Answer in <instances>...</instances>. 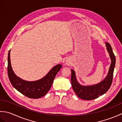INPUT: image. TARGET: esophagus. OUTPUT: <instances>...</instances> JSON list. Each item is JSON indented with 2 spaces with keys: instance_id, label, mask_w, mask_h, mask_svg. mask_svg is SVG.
I'll return each mask as SVG.
<instances>
[{
  "instance_id": "34e87169",
  "label": "esophagus",
  "mask_w": 122,
  "mask_h": 122,
  "mask_svg": "<svg viewBox=\"0 0 122 122\" xmlns=\"http://www.w3.org/2000/svg\"><path fill=\"white\" fill-rule=\"evenodd\" d=\"M70 63V62L69 61H66V65H68V66L69 65Z\"/></svg>"
}]
</instances>
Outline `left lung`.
Masks as SVG:
<instances>
[{"mask_svg": "<svg viewBox=\"0 0 122 122\" xmlns=\"http://www.w3.org/2000/svg\"><path fill=\"white\" fill-rule=\"evenodd\" d=\"M105 44L107 50L109 53L111 63L107 76L102 81L98 84L89 86L82 85L77 82L74 71L73 70H71V81L72 88L77 97L82 100H92L95 99L107 92L112 84L116 58L110 43L106 42Z\"/></svg>", "mask_w": 122, "mask_h": 122, "instance_id": "8db88e82", "label": "left lung"}]
</instances>
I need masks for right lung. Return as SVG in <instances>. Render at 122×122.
<instances>
[{
    "instance_id": "1",
    "label": "right lung",
    "mask_w": 122,
    "mask_h": 122,
    "mask_svg": "<svg viewBox=\"0 0 122 122\" xmlns=\"http://www.w3.org/2000/svg\"><path fill=\"white\" fill-rule=\"evenodd\" d=\"M9 50L8 56V75L12 85L27 97L38 98L45 95L50 89L56 74L62 68L61 64L54 66L46 76L36 81H27L16 76L12 70Z\"/></svg>"
}]
</instances>
